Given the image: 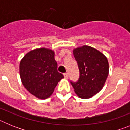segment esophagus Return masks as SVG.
I'll return each instance as SVG.
<instances>
[{"mask_svg":"<svg viewBox=\"0 0 130 130\" xmlns=\"http://www.w3.org/2000/svg\"><path fill=\"white\" fill-rule=\"evenodd\" d=\"M64 77L66 78V79H68V73H64Z\"/></svg>","mask_w":130,"mask_h":130,"instance_id":"esophagus-1","label":"esophagus"}]
</instances>
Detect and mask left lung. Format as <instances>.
<instances>
[{"label": "left lung", "mask_w": 130, "mask_h": 130, "mask_svg": "<svg viewBox=\"0 0 130 130\" xmlns=\"http://www.w3.org/2000/svg\"><path fill=\"white\" fill-rule=\"evenodd\" d=\"M77 62L79 77L76 82L70 81L79 98L87 99L99 92L109 75V63L104 55L97 49L84 45L73 50Z\"/></svg>", "instance_id": "8db88e82"}]
</instances>
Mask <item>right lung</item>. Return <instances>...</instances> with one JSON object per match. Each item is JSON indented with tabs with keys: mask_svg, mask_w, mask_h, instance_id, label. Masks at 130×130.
I'll return each mask as SVG.
<instances>
[{
	"mask_svg": "<svg viewBox=\"0 0 130 130\" xmlns=\"http://www.w3.org/2000/svg\"><path fill=\"white\" fill-rule=\"evenodd\" d=\"M19 73L23 85L30 93L46 99L64 76L57 71L55 53L51 49H36L25 55L21 60Z\"/></svg>",
	"mask_w": 130,
	"mask_h": 130,
	"instance_id": "obj_1",
	"label": "right lung"
}]
</instances>
